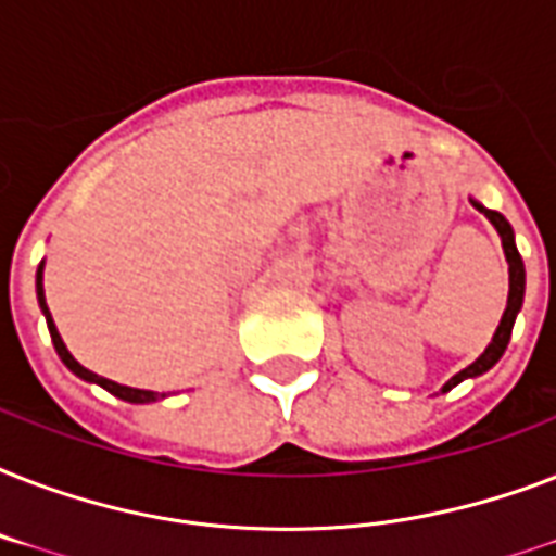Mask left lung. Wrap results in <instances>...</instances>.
I'll return each instance as SVG.
<instances>
[{
	"label": "left lung",
	"instance_id": "left-lung-1",
	"mask_svg": "<svg viewBox=\"0 0 556 556\" xmlns=\"http://www.w3.org/2000/svg\"><path fill=\"white\" fill-rule=\"evenodd\" d=\"M473 207L491 218V225L496 227V233H500V239H502V248H505V260H508V277H510L508 305H505V314H502L500 326H496V334H493V340L488 343V349H484L482 355L476 357L473 364L467 366V369H462L458 375H453V378H450L447 383L441 387V392H450V389L456 387V383H462L465 378L484 375V371L491 369V366H496V361H500V357L505 355V349H508L510 331H514V320H517L519 308H522V296H526V265H522V256H519L517 242H514V227L508 225V218L502 216V213H496V210H488L484 204H479V201H473Z\"/></svg>",
	"mask_w": 556,
	"mask_h": 556
}]
</instances>
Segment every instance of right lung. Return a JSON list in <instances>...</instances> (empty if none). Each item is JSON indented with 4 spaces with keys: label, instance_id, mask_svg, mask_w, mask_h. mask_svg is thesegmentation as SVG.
I'll use <instances>...</instances> for the list:
<instances>
[{
    "label": "right lung",
    "instance_id": "right-lung-1",
    "mask_svg": "<svg viewBox=\"0 0 556 556\" xmlns=\"http://www.w3.org/2000/svg\"><path fill=\"white\" fill-rule=\"evenodd\" d=\"M37 300H39V308H42V314H46L48 331H51V343H54L56 355H60V361H63V364L68 366V369H72L77 378L89 380V383H98V387H103L106 392H112L115 397H121V401H129V404H152V401L164 397V392H150V389H132V387H124V383H115V380L100 378V375H94V371H89L86 366H80L77 361H74L72 352L65 349L63 338H60V331H56L54 320H51V312H48V305H46V291H42V262H39V268H37Z\"/></svg>",
    "mask_w": 556,
    "mask_h": 556
}]
</instances>
